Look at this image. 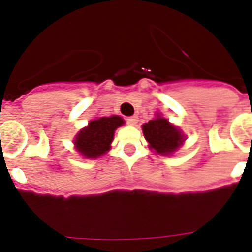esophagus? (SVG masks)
Returning <instances> with one entry per match:
<instances>
[{
	"label": "esophagus",
	"instance_id": "1",
	"mask_svg": "<svg viewBox=\"0 0 252 252\" xmlns=\"http://www.w3.org/2000/svg\"><path fill=\"white\" fill-rule=\"evenodd\" d=\"M138 122L137 116H129V118H126V123L129 124V126H136Z\"/></svg>",
	"mask_w": 252,
	"mask_h": 252
}]
</instances>
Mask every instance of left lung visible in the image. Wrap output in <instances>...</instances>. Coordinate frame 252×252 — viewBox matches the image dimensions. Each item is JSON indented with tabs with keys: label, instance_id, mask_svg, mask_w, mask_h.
Here are the masks:
<instances>
[{
	"label": "left lung",
	"instance_id": "8db88e82",
	"mask_svg": "<svg viewBox=\"0 0 252 252\" xmlns=\"http://www.w3.org/2000/svg\"><path fill=\"white\" fill-rule=\"evenodd\" d=\"M142 132L150 148L159 154H170L182 145L183 136L176 126H171L167 119L156 118L142 126Z\"/></svg>",
	"mask_w": 252,
	"mask_h": 252
}]
</instances>
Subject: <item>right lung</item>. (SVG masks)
<instances>
[{
    "mask_svg": "<svg viewBox=\"0 0 252 252\" xmlns=\"http://www.w3.org/2000/svg\"><path fill=\"white\" fill-rule=\"evenodd\" d=\"M123 123L124 120L116 115L91 120L89 126L77 134L74 140L77 150L87 158H96L104 154L110 149L115 130Z\"/></svg>",
    "mask_w": 252,
    "mask_h": 252,
    "instance_id": "right-lung-1",
    "label": "right lung"
}]
</instances>
